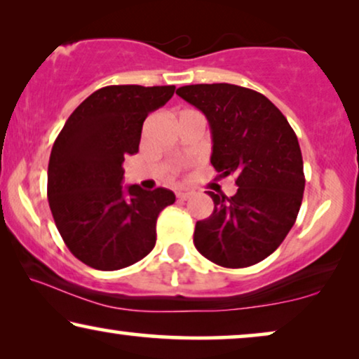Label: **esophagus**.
I'll return each mask as SVG.
<instances>
[{
	"label": "esophagus",
	"mask_w": 359,
	"mask_h": 359,
	"mask_svg": "<svg viewBox=\"0 0 359 359\" xmlns=\"http://www.w3.org/2000/svg\"><path fill=\"white\" fill-rule=\"evenodd\" d=\"M177 198H179V201H185V200L191 198V194H190V191H179Z\"/></svg>",
	"instance_id": "esophagus-1"
}]
</instances>
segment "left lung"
<instances>
[{
    "label": "left lung",
    "mask_w": 359,
    "mask_h": 359,
    "mask_svg": "<svg viewBox=\"0 0 359 359\" xmlns=\"http://www.w3.org/2000/svg\"><path fill=\"white\" fill-rule=\"evenodd\" d=\"M177 95L208 118L211 164L239 187L234 196L208 191L215 210L196 221V250L226 269L259 264L278 249L301 208L306 179L294 130L264 94L241 86H182Z\"/></svg>",
    "instance_id": "left-lung-1"
}]
</instances>
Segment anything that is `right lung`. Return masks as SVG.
Listing matches in <instances>:
<instances>
[{
    "instance_id": "right-lung-1",
    "label": "right lung",
    "mask_w": 359,
    "mask_h": 359,
    "mask_svg": "<svg viewBox=\"0 0 359 359\" xmlns=\"http://www.w3.org/2000/svg\"><path fill=\"white\" fill-rule=\"evenodd\" d=\"M175 86H105L81 102L55 140L47 195L69 252L95 270L130 266L154 249L156 221L175 195L123 189V161L138 153L143 122Z\"/></svg>"
}]
</instances>
